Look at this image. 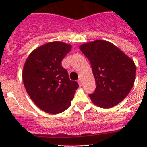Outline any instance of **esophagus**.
<instances>
[{
  "label": "esophagus",
  "mask_w": 147,
  "mask_h": 147,
  "mask_svg": "<svg viewBox=\"0 0 147 147\" xmlns=\"http://www.w3.org/2000/svg\"><path fill=\"white\" fill-rule=\"evenodd\" d=\"M78 84H79V85H80V86L82 85V80H81V79H79V80H78Z\"/></svg>",
  "instance_id": "34e87169"
}]
</instances>
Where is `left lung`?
Returning a JSON list of instances; mask_svg holds the SVG:
<instances>
[{"instance_id":"1","label":"left lung","mask_w":147,"mask_h":147,"mask_svg":"<svg viewBox=\"0 0 147 147\" xmlns=\"http://www.w3.org/2000/svg\"><path fill=\"white\" fill-rule=\"evenodd\" d=\"M91 63L97 87L90 94L93 104L112 108L127 97L135 80L136 67L131 58L112 42L102 40L79 46Z\"/></svg>"}]
</instances>
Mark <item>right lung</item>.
<instances>
[{"label": "right lung", "instance_id": "add662e5", "mask_svg": "<svg viewBox=\"0 0 147 147\" xmlns=\"http://www.w3.org/2000/svg\"><path fill=\"white\" fill-rule=\"evenodd\" d=\"M72 45L55 41L32 50L23 66V84L28 95L41 110L57 115L71 105L78 82L69 80L61 62Z\"/></svg>", "mask_w": 147, "mask_h": 147}]
</instances>
